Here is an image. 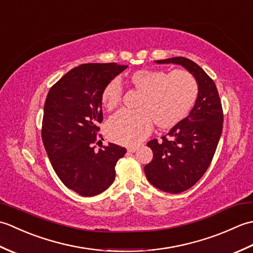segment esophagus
Segmentation results:
<instances>
[{"mask_svg":"<svg viewBox=\"0 0 253 253\" xmlns=\"http://www.w3.org/2000/svg\"><path fill=\"white\" fill-rule=\"evenodd\" d=\"M138 148H139L138 146H129V147H127V151L130 152V153H133V152L137 151Z\"/></svg>","mask_w":253,"mask_h":253,"instance_id":"34e87169","label":"esophagus"}]
</instances>
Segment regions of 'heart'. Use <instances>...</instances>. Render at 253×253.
Wrapping results in <instances>:
<instances>
[{
	"mask_svg": "<svg viewBox=\"0 0 253 253\" xmlns=\"http://www.w3.org/2000/svg\"><path fill=\"white\" fill-rule=\"evenodd\" d=\"M132 89L142 93L138 112H118L106 125V135L121 144H136L146 138L155 124L162 129L178 126L189 116L199 96L196 77L187 71L138 69L127 77ZM123 90L116 79L101 92V103L107 111L121 104Z\"/></svg>",
	"mask_w": 253,
	"mask_h": 253,
	"instance_id": "obj_1",
	"label": "heart"
}]
</instances>
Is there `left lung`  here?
Here are the masks:
<instances>
[{
    "instance_id": "left-lung-1",
    "label": "left lung",
    "mask_w": 253,
    "mask_h": 253,
    "mask_svg": "<svg viewBox=\"0 0 253 253\" xmlns=\"http://www.w3.org/2000/svg\"><path fill=\"white\" fill-rule=\"evenodd\" d=\"M158 64H179L199 84L197 103L186 120L168 135L149 141L153 159L144 166L148 180L160 190L179 193L201 178L212 162L223 130V107L213 79L193 61L171 57Z\"/></svg>"
}]
</instances>
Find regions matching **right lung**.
Here are the masks:
<instances>
[{"mask_svg":"<svg viewBox=\"0 0 253 253\" xmlns=\"http://www.w3.org/2000/svg\"><path fill=\"white\" fill-rule=\"evenodd\" d=\"M127 65L83 64L71 69L47 93L42 141L58 178L69 189L92 197L115 179V165L126 149L114 143L95 151L103 121L101 92Z\"/></svg>","mask_w":253,"mask_h":253,"instance_id":"obj_1","label":"right lung"}]
</instances>
